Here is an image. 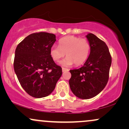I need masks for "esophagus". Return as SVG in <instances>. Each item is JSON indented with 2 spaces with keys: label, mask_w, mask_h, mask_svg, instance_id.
Returning a JSON list of instances; mask_svg holds the SVG:
<instances>
[{
  "label": "esophagus",
  "mask_w": 129,
  "mask_h": 129,
  "mask_svg": "<svg viewBox=\"0 0 129 129\" xmlns=\"http://www.w3.org/2000/svg\"><path fill=\"white\" fill-rule=\"evenodd\" d=\"M62 72H67V71H69V70L68 69H66V68H62Z\"/></svg>",
  "instance_id": "esophagus-1"
}]
</instances>
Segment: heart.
<instances>
[{"label":"heart","mask_w":129,"mask_h":129,"mask_svg":"<svg viewBox=\"0 0 129 129\" xmlns=\"http://www.w3.org/2000/svg\"><path fill=\"white\" fill-rule=\"evenodd\" d=\"M90 51V45L87 39L78 37L69 36L59 41V47L53 46L50 49V55L55 62L59 61L66 55L67 57L60 64L69 67L75 64L81 66L86 61Z\"/></svg>","instance_id":"b5f03b06"}]
</instances>
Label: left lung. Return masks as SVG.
<instances>
[{"label":"left lung","instance_id":"left-lung-1","mask_svg":"<svg viewBox=\"0 0 129 129\" xmlns=\"http://www.w3.org/2000/svg\"><path fill=\"white\" fill-rule=\"evenodd\" d=\"M90 53L84 66L70 70L71 90L79 98L87 100L103 90L109 80L112 57L107 45L92 33L86 35Z\"/></svg>","mask_w":129,"mask_h":129}]
</instances>
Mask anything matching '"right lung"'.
Instances as JSON below:
<instances>
[{
    "instance_id": "obj_1",
    "label": "right lung",
    "mask_w": 129,
    "mask_h": 129,
    "mask_svg": "<svg viewBox=\"0 0 129 129\" xmlns=\"http://www.w3.org/2000/svg\"><path fill=\"white\" fill-rule=\"evenodd\" d=\"M56 41L54 34L36 33L26 37L16 47L14 72L22 88L34 98L51 94L62 73V68L50 55Z\"/></svg>"
}]
</instances>
